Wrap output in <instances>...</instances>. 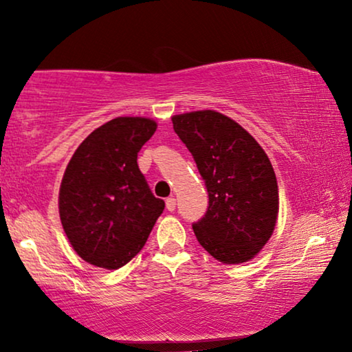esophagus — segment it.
Returning <instances> with one entry per match:
<instances>
[{
	"mask_svg": "<svg viewBox=\"0 0 352 352\" xmlns=\"http://www.w3.org/2000/svg\"><path fill=\"white\" fill-rule=\"evenodd\" d=\"M166 210L168 211H175L176 210V199H175V197H168V199H166Z\"/></svg>",
	"mask_w": 352,
	"mask_h": 352,
	"instance_id": "1",
	"label": "esophagus"
}]
</instances>
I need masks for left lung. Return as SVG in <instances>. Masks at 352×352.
<instances>
[{
  "label": "left lung",
  "mask_w": 352,
  "mask_h": 352,
  "mask_svg": "<svg viewBox=\"0 0 352 352\" xmlns=\"http://www.w3.org/2000/svg\"><path fill=\"white\" fill-rule=\"evenodd\" d=\"M171 120L208 190V210L192 226L197 240L221 263L250 261L269 242L278 216V187L267 153L247 129L216 110Z\"/></svg>",
  "instance_id": "left-lung-1"
}]
</instances>
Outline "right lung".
Masks as SVG:
<instances>
[{"label": "right lung", "mask_w": 352, "mask_h": 352, "mask_svg": "<svg viewBox=\"0 0 352 352\" xmlns=\"http://www.w3.org/2000/svg\"><path fill=\"white\" fill-rule=\"evenodd\" d=\"M155 131L152 118L110 120L80 144L65 168L60 223L72 248L93 266L113 271L131 261L165 210L138 166V152Z\"/></svg>", "instance_id": "1"}]
</instances>
